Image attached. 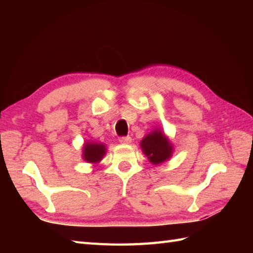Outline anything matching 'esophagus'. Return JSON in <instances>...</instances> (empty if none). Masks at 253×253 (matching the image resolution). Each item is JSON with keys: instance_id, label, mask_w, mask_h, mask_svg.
Instances as JSON below:
<instances>
[{"instance_id": "1", "label": "esophagus", "mask_w": 253, "mask_h": 253, "mask_svg": "<svg viewBox=\"0 0 253 253\" xmlns=\"http://www.w3.org/2000/svg\"><path fill=\"white\" fill-rule=\"evenodd\" d=\"M120 142H122V143H130L131 138L129 136H123V137L120 138Z\"/></svg>"}]
</instances>
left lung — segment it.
Returning a JSON list of instances; mask_svg holds the SVG:
<instances>
[{
    "label": "left lung",
    "mask_w": 253,
    "mask_h": 253,
    "mask_svg": "<svg viewBox=\"0 0 253 253\" xmlns=\"http://www.w3.org/2000/svg\"><path fill=\"white\" fill-rule=\"evenodd\" d=\"M140 144L142 151L147 155L150 162L153 164H160L169 159L173 151L168 138L159 130L149 133L143 138Z\"/></svg>",
    "instance_id": "left-lung-1"
}]
</instances>
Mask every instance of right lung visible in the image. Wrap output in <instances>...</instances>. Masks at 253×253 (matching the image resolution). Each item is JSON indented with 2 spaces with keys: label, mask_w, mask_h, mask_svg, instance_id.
<instances>
[{
  "label": "right lung",
  "mask_w": 253,
  "mask_h": 253,
  "mask_svg": "<svg viewBox=\"0 0 253 253\" xmlns=\"http://www.w3.org/2000/svg\"><path fill=\"white\" fill-rule=\"evenodd\" d=\"M105 154V147L102 143L87 142L84 147V159L88 162H99Z\"/></svg>",
  "instance_id": "add662e5"
}]
</instances>
